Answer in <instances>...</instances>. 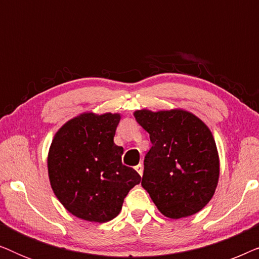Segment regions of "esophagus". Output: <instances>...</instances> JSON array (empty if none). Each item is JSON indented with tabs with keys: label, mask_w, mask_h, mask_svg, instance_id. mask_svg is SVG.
I'll return each mask as SVG.
<instances>
[{
	"label": "esophagus",
	"mask_w": 259,
	"mask_h": 259,
	"mask_svg": "<svg viewBox=\"0 0 259 259\" xmlns=\"http://www.w3.org/2000/svg\"><path fill=\"white\" fill-rule=\"evenodd\" d=\"M134 168H136V171H137L138 173H139V175H140V176H143V165H141V164H139V165H137V166H136V167H134Z\"/></svg>",
	"instance_id": "1"
}]
</instances>
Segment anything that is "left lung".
Here are the masks:
<instances>
[{
  "mask_svg": "<svg viewBox=\"0 0 259 259\" xmlns=\"http://www.w3.org/2000/svg\"><path fill=\"white\" fill-rule=\"evenodd\" d=\"M150 133L152 147L144 160L141 185L166 217L179 219L199 212L213 197L219 158L208 127L183 109L134 112Z\"/></svg>",
  "mask_w": 259,
  "mask_h": 259,
  "instance_id": "left-lung-1",
  "label": "left lung"
}]
</instances>
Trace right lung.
<instances>
[{
	"label": "right lung",
	"instance_id": "1",
	"mask_svg": "<svg viewBox=\"0 0 259 259\" xmlns=\"http://www.w3.org/2000/svg\"><path fill=\"white\" fill-rule=\"evenodd\" d=\"M120 114L83 113L67 121L52 141L48 175L67 211L88 222L106 223L120 213L130 190L140 183L122 165L123 148L114 144Z\"/></svg>",
	"mask_w": 259,
	"mask_h": 259
}]
</instances>
